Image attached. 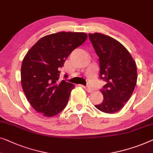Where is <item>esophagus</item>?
Returning a JSON list of instances; mask_svg holds the SVG:
<instances>
[{
	"instance_id": "obj_1",
	"label": "esophagus",
	"mask_w": 153,
	"mask_h": 153,
	"mask_svg": "<svg viewBox=\"0 0 153 153\" xmlns=\"http://www.w3.org/2000/svg\"><path fill=\"white\" fill-rule=\"evenodd\" d=\"M81 87L83 88V89H85V91H87L88 92H92V88H88V87H85V86H83V85H81Z\"/></svg>"
}]
</instances>
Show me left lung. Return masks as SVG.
<instances>
[{
    "instance_id": "8db88e82",
    "label": "left lung",
    "mask_w": 153,
    "mask_h": 153,
    "mask_svg": "<svg viewBox=\"0 0 153 153\" xmlns=\"http://www.w3.org/2000/svg\"><path fill=\"white\" fill-rule=\"evenodd\" d=\"M99 59L100 78L106 82L101 90L102 103L94 105L101 112L113 114L129 100L137 84L136 63L118 41L101 33L89 34Z\"/></svg>"
}]
</instances>
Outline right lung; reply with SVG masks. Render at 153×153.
I'll return each mask as SVG.
<instances>
[{
    "instance_id": "obj_1",
    "label": "right lung",
    "mask_w": 153,
    "mask_h": 153,
    "mask_svg": "<svg viewBox=\"0 0 153 153\" xmlns=\"http://www.w3.org/2000/svg\"><path fill=\"white\" fill-rule=\"evenodd\" d=\"M84 32H60L39 39L24 57L21 84L35 110L52 117L63 110L74 85L59 80V69L71 52L87 39Z\"/></svg>"
}]
</instances>
